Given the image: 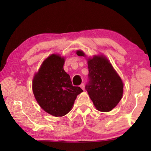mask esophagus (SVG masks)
I'll use <instances>...</instances> for the list:
<instances>
[{
  "mask_svg": "<svg viewBox=\"0 0 151 151\" xmlns=\"http://www.w3.org/2000/svg\"><path fill=\"white\" fill-rule=\"evenodd\" d=\"M80 86H81V88L83 89V90H85V83H82Z\"/></svg>",
  "mask_w": 151,
  "mask_h": 151,
  "instance_id": "34e87169",
  "label": "esophagus"
}]
</instances>
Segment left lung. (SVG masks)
Masks as SVG:
<instances>
[{"label":"left lung","instance_id":"left-lung-1","mask_svg":"<svg viewBox=\"0 0 151 151\" xmlns=\"http://www.w3.org/2000/svg\"><path fill=\"white\" fill-rule=\"evenodd\" d=\"M79 57H86L82 50H77ZM90 78L86 89L97 111H112L123 94V82L110 60L103 54L86 57Z\"/></svg>","mask_w":151,"mask_h":151}]
</instances>
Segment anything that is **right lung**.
Returning a JSON list of instances; mask_svg holds the SVG:
<instances>
[{"instance_id": "obj_1", "label": "right lung", "mask_w": 151, "mask_h": 151, "mask_svg": "<svg viewBox=\"0 0 151 151\" xmlns=\"http://www.w3.org/2000/svg\"><path fill=\"white\" fill-rule=\"evenodd\" d=\"M65 57L52 54L45 58L32 78V92L41 109L54 116H63L73 109L78 94L83 91L72 85L64 70Z\"/></svg>"}]
</instances>
